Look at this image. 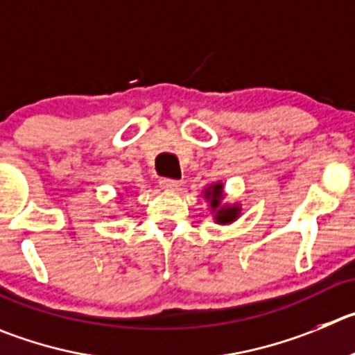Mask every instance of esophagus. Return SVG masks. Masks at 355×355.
Returning <instances> with one entry per match:
<instances>
[{"mask_svg":"<svg viewBox=\"0 0 355 355\" xmlns=\"http://www.w3.org/2000/svg\"><path fill=\"white\" fill-rule=\"evenodd\" d=\"M161 187L164 189V191H177V189H180L182 182L178 180H171V178H161Z\"/></svg>","mask_w":355,"mask_h":355,"instance_id":"esophagus-1","label":"esophagus"}]
</instances>
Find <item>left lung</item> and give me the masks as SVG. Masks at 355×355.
Returning a JSON list of instances; mask_svg holds the SVG:
<instances>
[{
	"label": "left lung",
	"mask_w": 355,
	"mask_h": 355,
	"mask_svg": "<svg viewBox=\"0 0 355 355\" xmlns=\"http://www.w3.org/2000/svg\"><path fill=\"white\" fill-rule=\"evenodd\" d=\"M203 196L210 201L211 211L215 214L214 218L217 220V224H231L233 220H236V218L240 217L241 208L238 207V205H223L220 203L224 198V185L220 184V182H217V184H214V185H210L208 189H205Z\"/></svg>",
	"instance_id": "1"
}]
</instances>
